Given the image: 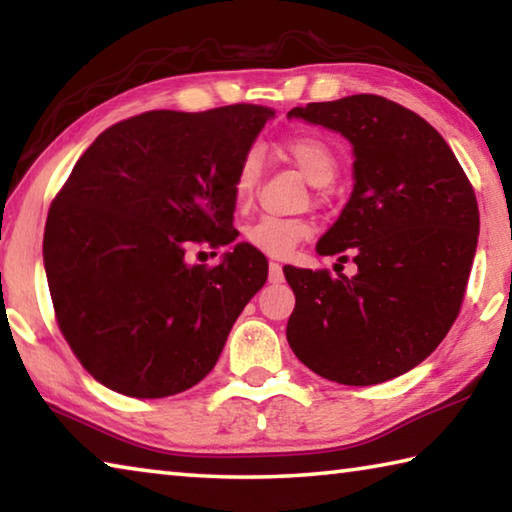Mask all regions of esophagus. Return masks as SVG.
<instances>
[{"mask_svg":"<svg viewBox=\"0 0 512 512\" xmlns=\"http://www.w3.org/2000/svg\"><path fill=\"white\" fill-rule=\"evenodd\" d=\"M284 280V273H282V264L271 262L268 264V282L273 284H280Z\"/></svg>","mask_w":512,"mask_h":512,"instance_id":"34e87169","label":"esophagus"}]
</instances>
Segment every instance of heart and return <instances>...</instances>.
Instances as JSON below:
<instances>
[{
	"mask_svg": "<svg viewBox=\"0 0 512 512\" xmlns=\"http://www.w3.org/2000/svg\"><path fill=\"white\" fill-rule=\"evenodd\" d=\"M284 153L296 164L311 185L325 187L336 176V158L329 146L314 135H296L284 142ZM262 173V158L257 149H250L241 160L235 178V196L246 205L255 194ZM311 235V225L305 219H284V216H262L244 230L246 241L268 257L291 255L300 241Z\"/></svg>",
	"mask_w": 512,
	"mask_h": 512,
	"instance_id": "heart-1",
	"label": "heart"
}]
</instances>
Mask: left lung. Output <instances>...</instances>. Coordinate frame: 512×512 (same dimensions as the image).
I'll list each match as a JSON object with an SVG mask.
<instances>
[{
  "mask_svg": "<svg viewBox=\"0 0 512 512\" xmlns=\"http://www.w3.org/2000/svg\"><path fill=\"white\" fill-rule=\"evenodd\" d=\"M287 117L352 144V194L316 250H350L357 264L352 277L284 266L296 293L287 341L336 384L400 377L438 348L461 311L479 239L474 189L429 121L377 94L307 103Z\"/></svg>",
  "mask_w": 512,
  "mask_h": 512,
  "instance_id": "1",
  "label": "left lung"
}]
</instances>
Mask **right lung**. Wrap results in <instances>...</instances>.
<instances>
[{"mask_svg":"<svg viewBox=\"0 0 512 512\" xmlns=\"http://www.w3.org/2000/svg\"><path fill=\"white\" fill-rule=\"evenodd\" d=\"M275 112L151 110L103 131L49 207L45 271L69 348L110 391L183 393L210 372L232 325L264 287L246 241L214 268L189 248L228 246L237 169Z\"/></svg>","mask_w":512,"mask_h":512,"instance_id":"add662e5","label":"right lung"}]
</instances>
